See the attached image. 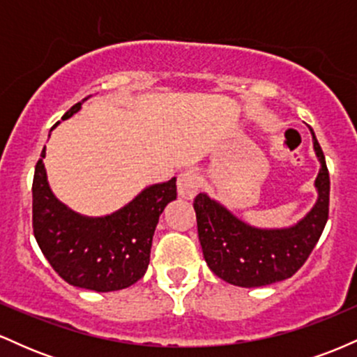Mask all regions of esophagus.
<instances>
[{
    "mask_svg": "<svg viewBox=\"0 0 357 357\" xmlns=\"http://www.w3.org/2000/svg\"><path fill=\"white\" fill-rule=\"evenodd\" d=\"M199 186H202V176L196 173L195 169H188L179 174L178 178V192L183 198L191 199L198 192Z\"/></svg>",
    "mask_w": 357,
    "mask_h": 357,
    "instance_id": "1",
    "label": "esophagus"
}]
</instances>
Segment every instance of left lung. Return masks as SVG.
I'll return each mask as SVG.
<instances>
[{"mask_svg": "<svg viewBox=\"0 0 357 357\" xmlns=\"http://www.w3.org/2000/svg\"><path fill=\"white\" fill-rule=\"evenodd\" d=\"M314 149L321 161L315 179L319 199L296 227L260 230L240 221L210 196L195 198L196 223L204 260L221 280L238 287H261L292 277L321 238L329 218V171L326 158L310 129Z\"/></svg>", "mask_w": 357, "mask_h": 357, "instance_id": "1", "label": "left lung"}]
</instances>
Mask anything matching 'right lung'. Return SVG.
<instances>
[{
    "label": "right lung",
    "mask_w": 357,
    "mask_h": 357,
    "mask_svg": "<svg viewBox=\"0 0 357 357\" xmlns=\"http://www.w3.org/2000/svg\"><path fill=\"white\" fill-rule=\"evenodd\" d=\"M82 102L61 119L73 116ZM43 158L45 147L31 186L33 235L52 268L70 285L96 292H112L136 284L149 265L159 216L178 195L176 178L146 188L112 215L87 218L68 210L53 196Z\"/></svg>",
    "instance_id": "right-lung-1"
}]
</instances>
